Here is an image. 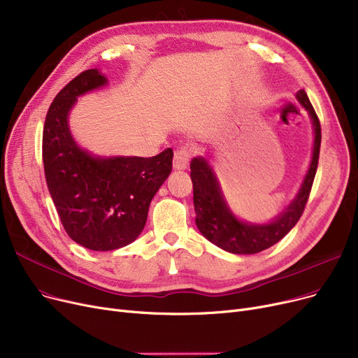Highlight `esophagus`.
<instances>
[{
  "instance_id": "esophagus-1",
  "label": "esophagus",
  "mask_w": 358,
  "mask_h": 358,
  "mask_svg": "<svg viewBox=\"0 0 358 358\" xmlns=\"http://www.w3.org/2000/svg\"><path fill=\"white\" fill-rule=\"evenodd\" d=\"M190 158H192V150L189 148H185V146L178 148L174 152V168L176 169H185L189 166Z\"/></svg>"
}]
</instances>
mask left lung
I'll use <instances>...</instances> for the list:
<instances>
[{
	"label": "left lung",
	"instance_id": "8db88e82",
	"mask_svg": "<svg viewBox=\"0 0 358 358\" xmlns=\"http://www.w3.org/2000/svg\"><path fill=\"white\" fill-rule=\"evenodd\" d=\"M297 99L313 120V158L297 197L294 199L292 203L273 222L266 225H248L238 221L228 209L220 190V184H217L213 171L208 162L203 158H194L190 162L196 225L205 238L229 253L255 255L266 250V248L272 247L288 234L292 227L299 222L304 212L319 164L322 129L317 114L313 105L310 103L307 93L300 90L297 93Z\"/></svg>",
	"mask_w": 358,
	"mask_h": 358
}]
</instances>
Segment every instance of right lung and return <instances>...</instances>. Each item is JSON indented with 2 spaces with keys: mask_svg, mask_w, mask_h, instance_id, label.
<instances>
[{
  "mask_svg": "<svg viewBox=\"0 0 358 358\" xmlns=\"http://www.w3.org/2000/svg\"><path fill=\"white\" fill-rule=\"evenodd\" d=\"M85 70L54 98L42 134L45 178L69 237L89 250L110 252L133 243L145 228L150 200L173 169V149L152 158H93L76 145L67 115L77 96L103 86Z\"/></svg>",
  "mask_w": 358,
  "mask_h": 358,
  "instance_id": "obj_1",
  "label": "right lung"
}]
</instances>
